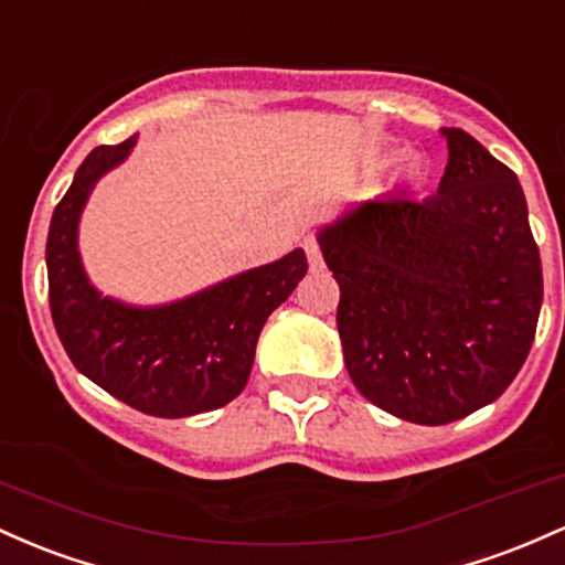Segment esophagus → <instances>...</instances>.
Segmentation results:
<instances>
[{
	"label": "esophagus",
	"instance_id": "1",
	"mask_svg": "<svg viewBox=\"0 0 565 565\" xmlns=\"http://www.w3.org/2000/svg\"><path fill=\"white\" fill-rule=\"evenodd\" d=\"M301 248L307 250L309 269H312V271H320V269H322V256H320V245H317V237H315V234H307V237H303Z\"/></svg>",
	"mask_w": 565,
	"mask_h": 565
}]
</instances>
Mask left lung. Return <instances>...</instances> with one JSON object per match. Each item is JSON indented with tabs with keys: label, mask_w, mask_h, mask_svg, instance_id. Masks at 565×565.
Returning a JSON list of instances; mask_svg holds the SVG:
<instances>
[{
	"label": "left lung",
	"mask_w": 565,
	"mask_h": 565,
	"mask_svg": "<svg viewBox=\"0 0 565 565\" xmlns=\"http://www.w3.org/2000/svg\"><path fill=\"white\" fill-rule=\"evenodd\" d=\"M443 136L437 194L371 200L317 237L341 290L335 326L354 386L386 414L433 427L502 395L542 309L518 175L470 132Z\"/></svg>",
	"instance_id": "8db88e82"
}]
</instances>
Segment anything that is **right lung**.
Masks as SVG:
<instances>
[{
  "label": "right lung",
  "mask_w": 565,
  "mask_h": 565,
  "mask_svg": "<svg viewBox=\"0 0 565 565\" xmlns=\"http://www.w3.org/2000/svg\"><path fill=\"white\" fill-rule=\"evenodd\" d=\"M136 136L98 146L55 205L47 234L50 315L68 360L141 414L183 419L226 405L248 384L266 317L307 275L294 250L211 290L157 309L104 299L79 264L77 224L95 181L128 157Z\"/></svg>",
  "instance_id": "1"
}]
</instances>
